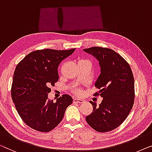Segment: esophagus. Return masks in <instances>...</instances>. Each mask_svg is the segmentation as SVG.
Returning a JSON list of instances; mask_svg holds the SVG:
<instances>
[{
	"label": "esophagus",
	"mask_w": 152,
	"mask_h": 152,
	"mask_svg": "<svg viewBox=\"0 0 152 152\" xmlns=\"http://www.w3.org/2000/svg\"><path fill=\"white\" fill-rule=\"evenodd\" d=\"M74 102H78V103L82 104L84 102V100L83 99H79V98H74Z\"/></svg>",
	"instance_id": "obj_1"
}]
</instances>
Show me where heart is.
<instances>
[{
	"mask_svg": "<svg viewBox=\"0 0 152 152\" xmlns=\"http://www.w3.org/2000/svg\"><path fill=\"white\" fill-rule=\"evenodd\" d=\"M85 61V60H82V61ZM80 61H79V62H80ZM73 91H74V92L75 93V94H80L81 92H82L80 89H78V88L74 89V90H73Z\"/></svg>",
	"mask_w": 152,
	"mask_h": 152,
	"instance_id": "obj_1",
	"label": "heart"
}]
</instances>
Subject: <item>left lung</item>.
<instances>
[{"label":"left lung","mask_w":152,"mask_h":152,"mask_svg":"<svg viewBox=\"0 0 152 152\" xmlns=\"http://www.w3.org/2000/svg\"><path fill=\"white\" fill-rule=\"evenodd\" d=\"M83 50L99 62L100 74L95 86L100 91L94 95L103 98L99 106L89 102L93 112L85 119L96 131H112L123 123L133 107L135 96L133 73L127 62L111 49L93 47Z\"/></svg>","instance_id":"8db88e82"}]
</instances>
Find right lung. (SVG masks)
<instances>
[{
	"instance_id": "right-lung-1",
	"label": "right lung",
	"mask_w": 152,
	"mask_h": 152,
	"mask_svg": "<svg viewBox=\"0 0 152 152\" xmlns=\"http://www.w3.org/2000/svg\"><path fill=\"white\" fill-rule=\"evenodd\" d=\"M76 49L36 50L27 54L15 69L11 94L19 116L29 127L40 132L52 131L63 118L73 102L64 94L54 102L48 100L50 86L58 80V67Z\"/></svg>"
}]
</instances>
